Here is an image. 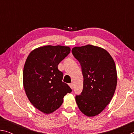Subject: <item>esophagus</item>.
<instances>
[{
	"mask_svg": "<svg viewBox=\"0 0 134 134\" xmlns=\"http://www.w3.org/2000/svg\"><path fill=\"white\" fill-rule=\"evenodd\" d=\"M69 86H70V87H71L72 89H73V86H74V85H73V84H72V83H70V85H69Z\"/></svg>",
	"mask_w": 134,
	"mask_h": 134,
	"instance_id": "obj_1",
	"label": "esophagus"
}]
</instances>
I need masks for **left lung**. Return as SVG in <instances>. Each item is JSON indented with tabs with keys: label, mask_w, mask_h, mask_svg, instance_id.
<instances>
[{
	"label": "left lung",
	"mask_w": 134,
	"mask_h": 134,
	"mask_svg": "<svg viewBox=\"0 0 134 134\" xmlns=\"http://www.w3.org/2000/svg\"><path fill=\"white\" fill-rule=\"evenodd\" d=\"M71 51L80 63L84 79L83 89L76 95V103L83 114L96 116L110 103L116 89L114 60L105 49L92 45L74 47Z\"/></svg>",
	"instance_id": "obj_1"
}]
</instances>
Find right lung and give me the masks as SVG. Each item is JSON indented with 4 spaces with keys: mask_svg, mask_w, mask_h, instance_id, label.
<instances>
[{
    "mask_svg": "<svg viewBox=\"0 0 134 134\" xmlns=\"http://www.w3.org/2000/svg\"><path fill=\"white\" fill-rule=\"evenodd\" d=\"M70 53V48L47 45L34 49L25 63L23 83L29 100L44 113L60 107L63 98L72 90L63 82V73L58 65Z\"/></svg>",
    "mask_w": 134,
    "mask_h": 134,
    "instance_id": "obj_1",
    "label": "right lung"
}]
</instances>
